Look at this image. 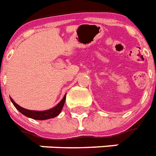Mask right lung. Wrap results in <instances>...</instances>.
I'll use <instances>...</instances> for the list:
<instances>
[{
    "instance_id": "obj_1",
    "label": "right lung",
    "mask_w": 156,
    "mask_h": 156,
    "mask_svg": "<svg viewBox=\"0 0 156 156\" xmlns=\"http://www.w3.org/2000/svg\"><path fill=\"white\" fill-rule=\"evenodd\" d=\"M10 100L12 103L13 104V105L15 106V108L20 113H22L23 115L27 116L28 118L35 119V120H46V119L55 118V117H56V116L59 114V113H60L62 109H63L64 102H65L66 94L56 106L51 109H48V110H45V111H34V110H29V109H24V108H22V107H21L17 104H16L12 98H10Z\"/></svg>"
}]
</instances>
